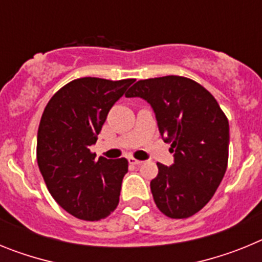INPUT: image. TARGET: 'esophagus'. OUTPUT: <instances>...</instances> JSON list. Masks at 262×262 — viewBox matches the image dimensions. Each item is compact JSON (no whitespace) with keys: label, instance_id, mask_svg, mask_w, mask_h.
<instances>
[{"label":"esophagus","instance_id":"obj_1","mask_svg":"<svg viewBox=\"0 0 262 262\" xmlns=\"http://www.w3.org/2000/svg\"><path fill=\"white\" fill-rule=\"evenodd\" d=\"M128 163L131 164V165H140L143 161H142V160L135 159V157H128Z\"/></svg>","mask_w":262,"mask_h":262}]
</instances>
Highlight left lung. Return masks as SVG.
Returning a JSON list of instances; mask_svg holds the SVG:
<instances>
[{
    "instance_id": "8db88e82",
    "label": "left lung",
    "mask_w": 262,
    "mask_h": 262,
    "mask_svg": "<svg viewBox=\"0 0 262 262\" xmlns=\"http://www.w3.org/2000/svg\"><path fill=\"white\" fill-rule=\"evenodd\" d=\"M126 97L145 99L156 115L160 135L174 154L170 166L157 163L151 191L159 210L184 219L203 209L224 177L230 126L209 90L181 76L140 80Z\"/></svg>"
}]
</instances>
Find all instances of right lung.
Listing matches in <instances>:
<instances>
[{"label":"right lung","mask_w":262,"mask_h":262,"mask_svg":"<svg viewBox=\"0 0 262 262\" xmlns=\"http://www.w3.org/2000/svg\"><path fill=\"white\" fill-rule=\"evenodd\" d=\"M134 81L77 78L53 94L43 111L36 145L39 170L53 200L78 219H105L119 203L128 161L96 160L90 145Z\"/></svg>","instance_id":"add662e5"}]
</instances>
